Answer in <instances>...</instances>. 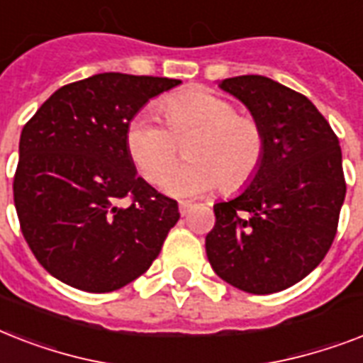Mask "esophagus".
<instances>
[{
  "mask_svg": "<svg viewBox=\"0 0 363 363\" xmlns=\"http://www.w3.org/2000/svg\"><path fill=\"white\" fill-rule=\"evenodd\" d=\"M194 203L192 201H179V213H181L182 216H186L190 211H192Z\"/></svg>",
  "mask_w": 363,
  "mask_h": 363,
  "instance_id": "obj_1",
  "label": "esophagus"
}]
</instances>
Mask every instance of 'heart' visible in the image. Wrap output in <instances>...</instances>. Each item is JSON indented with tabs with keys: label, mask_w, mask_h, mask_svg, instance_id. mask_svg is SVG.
<instances>
[{
	"label": "heart",
	"mask_w": 363,
	"mask_h": 363,
	"mask_svg": "<svg viewBox=\"0 0 363 363\" xmlns=\"http://www.w3.org/2000/svg\"><path fill=\"white\" fill-rule=\"evenodd\" d=\"M167 128L150 113H137L125 128V148L147 181H162L177 162V141L188 143L190 164L173 171L164 190L190 198L224 188L235 192L252 181L264 158V133L254 118L239 115L235 104L207 90H190L160 105Z\"/></svg>",
	"instance_id": "1"
}]
</instances>
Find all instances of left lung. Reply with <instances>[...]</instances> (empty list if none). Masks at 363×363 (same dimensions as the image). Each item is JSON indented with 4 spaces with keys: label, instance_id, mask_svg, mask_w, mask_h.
Segmentation results:
<instances>
[{
    "label": "left lung",
    "instance_id": "8db88e82",
    "mask_svg": "<svg viewBox=\"0 0 363 363\" xmlns=\"http://www.w3.org/2000/svg\"><path fill=\"white\" fill-rule=\"evenodd\" d=\"M218 86L250 111L265 148L247 188L215 203L207 258L242 292H281L309 275L335 238L347 192L339 139L309 99L273 79L241 75Z\"/></svg>",
    "mask_w": 363,
    "mask_h": 363
}]
</instances>
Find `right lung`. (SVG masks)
<instances>
[{
	"mask_svg": "<svg viewBox=\"0 0 363 363\" xmlns=\"http://www.w3.org/2000/svg\"><path fill=\"white\" fill-rule=\"evenodd\" d=\"M179 84L98 73L56 90L24 125L14 207L31 252L58 281L113 292L160 254L179 205L137 175L125 128L148 99Z\"/></svg>",
	"mask_w": 363,
	"mask_h": 363,
	"instance_id": "1",
	"label": "right lung"
}]
</instances>
